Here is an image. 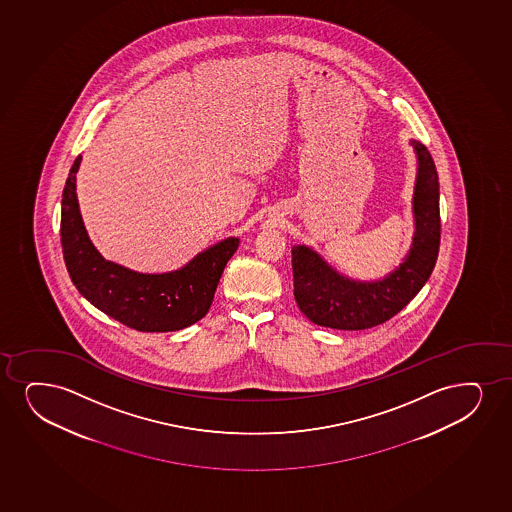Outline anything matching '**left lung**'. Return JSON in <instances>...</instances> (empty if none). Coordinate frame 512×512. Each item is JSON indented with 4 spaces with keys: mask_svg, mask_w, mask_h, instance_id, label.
I'll return each instance as SVG.
<instances>
[{
    "mask_svg": "<svg viewBox=\"0 0 512 512\" xmlns=\"http://www.w3.org/2000/svg\"><path fill=\"white\" fill-rule=\"evenodd\" d=\"M417 177L412 212L414 238L404 262L379 281H355L333 269L305 245L291 248L293 295L309 321L324 328H374L416 297L435 269L440 248V184L428 148L412 139Z\"/></svg>",
    "mask_w": 512,
    "mask_h": 512,
    "instance_id": "left-lung-1",
    "label": "left lung"
}]
</instances>
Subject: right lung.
I'll use <instances>...</instances> for the list:
<instances>
[{
	"instance_id": "add662e5",
	"label": "right lung",
	"mask_w": 512,
	"mask_h": 512,
	"mask_svg": "<svg viewBox=\"0 0 512 512\" xmlns=\"http://www.w3.org/2000/svg\"><path fill=\"white\" fill-rule=\"evenodd\" d=\"M83 157L70 167L62 195L60 236L65 265L79 293L96 309L146 333H167L200 321L209 312L222 271L240 240L215 243L195 259L162 274L131 271L101 257L89 240L76 195V174Z\"/></svg>"
}]
</instances>
